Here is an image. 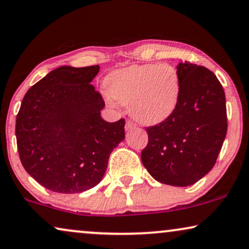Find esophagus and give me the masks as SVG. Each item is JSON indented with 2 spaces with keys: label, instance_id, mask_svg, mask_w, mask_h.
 <instances>
[{
  "label": "esophagus",
  "instance_id": "esophagus-1",
  "mask_svg": "<svg viewBox=\"0 0 249 249\" xmlns=\"http://www.w3.org/2000/svg\"><path fill=\"white\" fill-rule=\"evenodd\" d=\"M134 127H135V125L132 122H130V121H127L126 124H125V131H126V132L132 131Z\"/></svg>",
  "mask_w": 249,
  "mask_h": 249
}]
</instances>
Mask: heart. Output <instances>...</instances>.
I'll use <instances>...</instances> for the list:
<instances>
[{"label":"heart","mask_w":249,"mask_h":249,"mask_svg":"<svg viewBox=\"0 0 249 249\" xmlns=\"http://www.w3.org/2000/svg\"><path fill=\"white\" fill-rule=\"evenodd\" d=\"M108 102L127 106L135 121L143 125L164 122L178 107L181 81L168 64L132 65L111 71L106 78Z\"/></svg>","instance_id":"b5f03b06"}]
</instances>
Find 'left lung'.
Here are the masks:
<instances>
[{"instance_id":"left-lung-1","label":"left lung","mask_w":249,"mask_h":249,"mask_svg":"<svg viewBox=\"0 0 249 249\" xmlns=\"http://www.w3.org/2000/svg\"><path fill=\"white\" fill-rule=\"evenodd\" d=\"M181 93L167 119L147 127L148 144L141 152L143 166L155 180L188 187L205 177L216 163L227 135V106L214 72L180 62Z\"/></svg>"}]
</instances>
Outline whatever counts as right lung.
Instances as JSON below:
<instances>
[{
	"mask_svg": "<svg viewBox=\"0 0 249 249\" xmlns=\"http://www.w3.org/2000/svg\"><path fill=\"white\" fill-rule=\"evenodd\" d=\"M100 67L62 66L25 94L16 137L26 172L59 194H78L102 180L111 151L125 139V121L101 117L105 102L91 82Z\"/></svg>",
	"mask_w": 249,
	"mask_h": 249,
	"instance_id": "add662e5",
	"label": "right lung"
}]
</instances>
